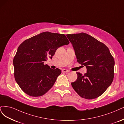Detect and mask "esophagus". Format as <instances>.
Segmentation results:
<instances>
[{"mask_svg":"<svg viewBox=\"0 0 124 124\" xmlns=\"http://www.w3.org/2000/svg\"><path fill=\"white\" fill-rule=\"evenodd\" d=\"M69 71H70L69 70H66V69H63L62 70V72H63V73H69Z\"/></svg>","mask_w":124,"mask_h":124,"instance_id":"34e87169","label":"esophagus"}]
</instances>
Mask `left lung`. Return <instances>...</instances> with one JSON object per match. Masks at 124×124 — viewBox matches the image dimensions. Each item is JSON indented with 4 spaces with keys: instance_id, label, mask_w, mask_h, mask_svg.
<instances>
[{
    "instance_id": "1",
    "label": "left lung",
    "mask_w": 124,
    "mask_h": 124,
    "mask_svg": "<svg viewBox=\"0 0 124 124\" xmlns=\"http://www.w3.org/2000/svg\"><path fill=\"white\" fill-rule=\"evenodd\" d=\"M76 55L77 62L86 68V73H77L71 82L74 90L83 98L92 99L105 92L113 81L115 62L104 44L85 33L67 34Z\"/></svg>"
}]
</instances>
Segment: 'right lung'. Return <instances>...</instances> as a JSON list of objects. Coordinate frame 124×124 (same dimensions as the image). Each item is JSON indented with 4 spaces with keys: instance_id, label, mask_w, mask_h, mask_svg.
<instances>
[{
    "instance_id": "add662e5",
    "label": "right lung",
    "mask_w": 124,
    "mask_h": 124,
    "mask_svg": "<svg viewBox=\"0 0 124 124\" xmlns=\"http://www.w3.org/2000/svg\"><path fill=\"white\" fill-rule=\"evenodd\" d=\"M69 43L65 35L47 31L19 46L13 59L14 77L25 93L41 96L53 87L61 70L52 69L44 62L48 58L51 59L59 47Z\"/></svg>"
}]
</instances>
